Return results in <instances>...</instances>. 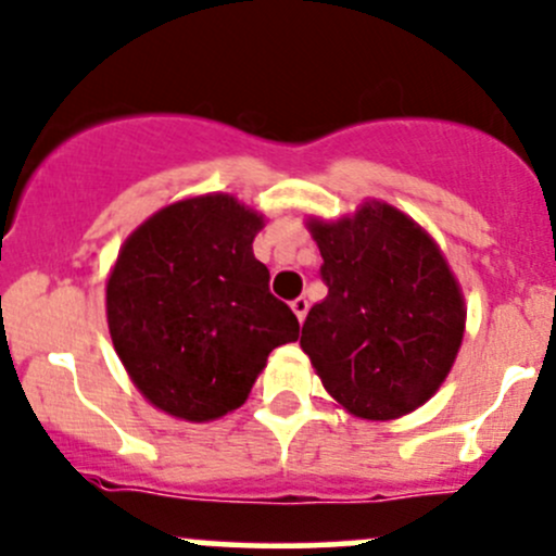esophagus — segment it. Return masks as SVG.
Instances as JSON below:
<instances>
[{"label":"esophagus","instance_id":"esophagus-1","mask_svg":"<svg viewBox=\"0 0 556 556\" xmlns=\"http://www.w3.org/2000/svg\"><path fill=\"white\" fill-rule=\"evenodd\" d=\"M290 308H293V312H295L298 323H303V319H306V312H308V301L303 295L295 298V301L290 303Z\"/></svg>","mask_w":556,"mask_h":556}]
</instances>
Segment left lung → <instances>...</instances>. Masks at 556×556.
Listing matches in <instances>:
<instances>
[{"instance_id":"1","label":"left lung","mask_w":556,"mask_h":556,"mask_svg":"<svg viewBox=\"0 0 556 556\" xmlns=\"http://www.w3.org/2000/svg\"><path fill=\"white\" fill-rule=\"evenodd\" d=\"M327 298L301 349L327 394L362 420H394L445 383L466 330V301L440 244L394 204L367 200L336 220L308 218Z\"/></svg>"}]
</instances>
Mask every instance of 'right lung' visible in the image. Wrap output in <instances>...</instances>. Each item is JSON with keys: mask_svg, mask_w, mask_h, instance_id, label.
I'll return each mask as SVG.
<instances>
[{"mask_svg": "<svg viewBox=\"0 0 556 556\" xmlns=\"http://www.w3.org/2000/svg\"><path fill=\"white\" fill-rule=\"evenodd\" d=\"M263 215L233 194L186 197L146 218L106 279V319L127 376L156 410L207 424L244 405L268 354L298 341L253 255Z\"/></svg>", "mask_w": 556, "mask_h": 556, "instance_id": "right-lung-1", "label": "right lung"}]
</instances>
